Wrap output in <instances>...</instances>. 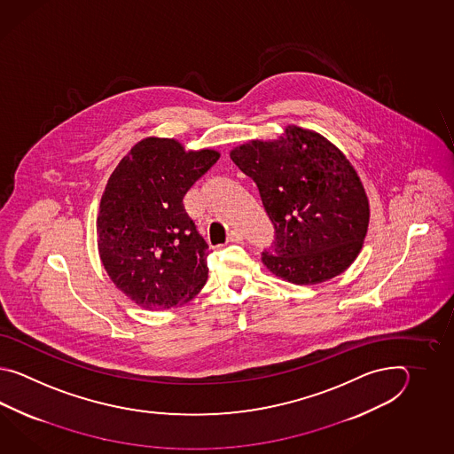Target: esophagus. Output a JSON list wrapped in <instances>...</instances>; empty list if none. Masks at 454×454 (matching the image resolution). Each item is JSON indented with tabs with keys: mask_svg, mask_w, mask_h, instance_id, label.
I'll use <instances>...</instances> for the list:
<instances>
[{
	"mask_svg": "<svg viewBox=\"0 0 454 454\" xmlns=\"http://www.w3.org/2000/svg\"><path fill=\"white\" fill-rule=\"evenodd\" d=\"M243 240V233L240 231H231L229 233V239L227 241H231V243H240Z\"/></svg>",
	"mask_w": 454,
	"mask_h": 454,
	"instance_id": "esophagus-1",
	"label": "esophagus"
}]
</instances>
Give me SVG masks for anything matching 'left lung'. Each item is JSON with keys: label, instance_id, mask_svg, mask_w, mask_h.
Instances as JSON below:
<instances>
[{"label": "left lung", "instance_id": "obj_1", "mask_svg": "<svg viewBox=\"0 0 454 454\" xmlns=\"http://www.w3.org/2000/svg\"><path fill=\"white\" fill-rule=\"evenodd\" d=\"M231 159L253 178L274 227L268 270L292 284L333 279L357 258L368 200L346 155L318 133L287 126L278 141H251Z\"/></svg>", "mask_w": 454, "mask_h": 454}]
</instances>
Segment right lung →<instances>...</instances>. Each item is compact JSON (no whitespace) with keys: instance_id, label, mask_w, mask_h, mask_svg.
<instances>
[{"instance_id":"right-lung-1","label":"right lung","mask_w":454,"mask_h":454,"mask_svg":"<svg viewBox=\"0 0 454 454\" xmlns=\"http://www.w3.org/2000/svg\"><path fill=\"white\" fill-rule=\"evenodd\" d=\"M219 153H184L175 139L147 137L110 175L97 217L106 274L145 309L186 303L207 280L209 245L184 211L188 190Z\"/></svg>"}]
</instances>
